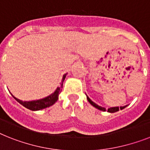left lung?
<instances>
[{"label": "left lung", "instance_id": "8db88e82", "mask_svg": "<svg viewBox=\"0 0 150 150\" xmlns=\"http://www.w3.org/2000/svg\"><path fill=\"white\" fill-rule=\"evenodd\" d=\"M86 97H87V99L88 101L89 102V103L91 105H92V106H94L95 108H96V109H99V110L101 111H103V112H105V111H107L108 112H110V113H113V112H118V111H119V109H125L126 106H127V105H124V106H120V108H119V107H110V108H109L108 109H106L105 108H104V107L103 106H100V105H97L96 103H95L93 101H92L91 99L89 98V97L86 95Z\"/></svg>", "mask_w": 150, "mask_h": 150}]
</instances>
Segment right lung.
Masks as SVG:
<instances>
[{
  "label": "right lung",
  "instance_id": "right-lung-1",
  "mask_svg": "<svg viewBox=\"0 0 150 150\" xmlns=\"http://www.w3.org/2000/svg\"><path fill=\"white\" fill-rule=\"evenodd\" d=\"M68 73H65L62 77V85H61L60 87H58L55 89L53 93H52L51 95H49L48 96L45 97V98H41V99H38V100H32V101H22L19 99V98L14 97L13 95L11 94V96H13V98L15 99L18 103H20L21 105H22L23 106H24L27 109H30V110L32 111H38L41 110V109H45L47 107L52 106V105H54V103L57 102L58 98V96L62 92V88L63 86V81H64V79L66 77V75Z\"/></svg>",
  "mask_w": 150,
  "mask_h": 150
}]
</instances>
